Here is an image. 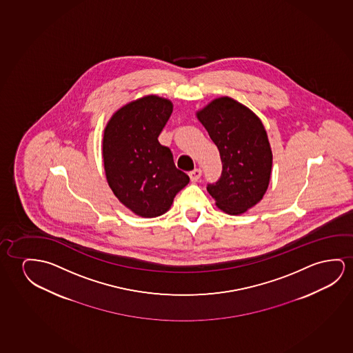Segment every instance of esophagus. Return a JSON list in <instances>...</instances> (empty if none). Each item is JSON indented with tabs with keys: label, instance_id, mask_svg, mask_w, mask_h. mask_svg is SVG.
Wrapping results in <instances>:
<instances>
[{
	"label": "esophagus",
	"instance_id": "esophagus-1",
	"mask_svg": "<svg viewBox=\"0 0 353 353\" xmlns=\"http://www.w3.org/2000/svg\"><path fill=\"white\" fill-rule=\"evenodd\" d=\"M190 177L192 182H196L201 177V170L195 169L193 171H190Z\"/></svg>",
	"mask_w": 353,
	"mask_h": 353
}]
</instances>
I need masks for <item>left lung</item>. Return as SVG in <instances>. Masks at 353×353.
Returning a JSON list of instances; mask_svg holds the SVG:
<instances>
[{"label":"left lung","instance_id":"1","mask_svg":"<svg viewBox=\"0 0 353 353\" xmlns=\"http://www.w3.org/2000/svg\"><path fill=\"white\" fill-rule=\"evenodd\" d=\"M220 150L222 174L208 192L230 215H241L266 193L272 171V150L260 119L233 98L214 99L196 112Z\"/></svg>","mask_w":353,"mask_h":353}]
</instances>
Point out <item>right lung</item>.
I'll list each match as a JSON object with an SVG mask.
<instances>
[{"instance_id":"obj_1","label":"right lung","mask_w":353,"mask_h":353,"mask_svg":"<svg viewBox=\"0 0 353 353\" xmlns=\"http://www.w3.org/2000/svg\"><path fill=\"white\" fill-rule=\"evenodd\" d=\"M172 112V103L145 96L112 115L103 136V161L112 193L141 217L163 215L188 182L171 150L158 137Z\"/></svg>"}]
</instances>
